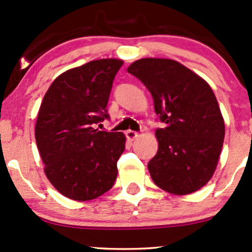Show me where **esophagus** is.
<instances>
[{
    "label": "esophagus",
    "instance_id": "34e87169",
    "mask_svg": "<svg viewBox=\"0 0 252 252\" xmlns=\"http://www.w3.org/2000/svg\"><path fill=\"white\" fill-rule=\"evenodd\" d=\"M126 136L129 141H134L135 138L138 137V134L136 131H132V130H128V131L126 132Z\"/></svg>",
    "mask_w": 252,
    "mask_h": 252
}]
</instances>
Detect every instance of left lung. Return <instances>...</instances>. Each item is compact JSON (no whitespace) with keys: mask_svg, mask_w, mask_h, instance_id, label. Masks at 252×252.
Listing matches in <instances>:
<instances>
[{"mask_svg":"<svg viewBox=\"0 0 252 252\" xmlns=\"http://www.w3.org/2000/svg\"><path fill=\"white\" fill-rule=\"evenodd\" d=\"M128 72L149 90L165 126L156 129L158 150L148 163L151 178L174 195L197 191L213 177L225 134L213 89L174 60L142 59Z\"/></svg>","mask_w":252,"mask_h":252,"instance_id":"left-lung-1","label":"left lung"}]
</instances>
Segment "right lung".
<instances>
[{
	"instance_id": "right-lung-1",
	"label": "right lung",
	"mask_w": 252,
	"mask_h": 252,
	"mask_svg": "<svg viewBox=\"0 0 252 252\" xmlns=\"http://www.w3.org/2000/svg\"><path fill=\"white\" fill-rule=\"evenodd\" d=\"M123 61L103 59L61 74L39 107L35 138L44 172L57 191L90 201L113 188L126 149L122 132L94 124L108 120L107 104Z\"/></svg>"
}]
</instances>
